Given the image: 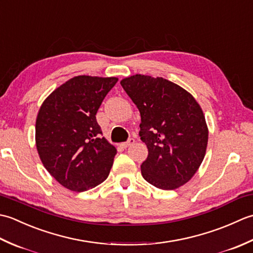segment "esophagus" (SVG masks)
I'll list each match as a JSON object with an SVG mask.
<instances>
[{"label": "esophagus", "mask_w": 253, "mask_h": 253, "mask_svg": "<svg viewBox=\"0 0 253 253\" xmlns=\"http://www.w3.org/2000/svg\"><path fill=\"white\" fill-rule=\"evenodd\" d=\"M135 143V139H132V138H130L129 140H128L127 142H124L123 143V146L125 147V148H127V147H129V146H131V144H133Z\"/></svg>", "instance_id": "esophagus-1"}]
</instances>
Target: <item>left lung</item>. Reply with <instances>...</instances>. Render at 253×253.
<instances>
[{
	"label": "left lung",
	"mask_w": 253,
	"mask_h": 253,
	"mask_svg": "<svg viewBox=\"0 0 253 253\" xmlns=\"http://www.w3.org/2000/svg\"><path fill=\"white\" fill-rule=\"evenodd\" d=\"M122 87L140 112V139L148 158L141 174L149 184L174 190L189 181L206 155L209 129L191 93L162 77L136 74Z\"/></svg>",
	"instance_id": "left-lung-1"
}]
</instances>
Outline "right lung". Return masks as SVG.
<instances>
[{
    "mask_svg": "<svg viewBox=\"0 0 253 253\" xmlns=\"http://www.w3.org/2000/svg\"><path fill=\"white\" fill-rule=\"evenodd\" d=\"M117 80L76 76L53 91L38 112V154L50 175L69 190L92 189L110 174L117 151L101 136L95 115Z\"/></svg>",
    "mask_w": 253,
    "mask_h": 253,
    "instance_id": "add662e5",
    "label": "right lung"
}]
</instances>
